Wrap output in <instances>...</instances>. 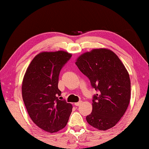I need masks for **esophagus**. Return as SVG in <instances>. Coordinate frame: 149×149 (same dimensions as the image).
<instances>
[{
	"label": "esophagus",
	"instance_id": "34e87169",
	"mask_svg": "<svg viewBox=\"0 0 149 149\" xmlns=\"http://www.w3.org/2000/svg\"><path fill=\"white\" fill-rule=\"evenodd\" d=\"M81 103H82V101H79V102H78L75 103L74 105H76V106H79V105H80L81 104Z\"/></svg>",
	"mask_w": 149,
	"mask_h": 149
}]
</instances>
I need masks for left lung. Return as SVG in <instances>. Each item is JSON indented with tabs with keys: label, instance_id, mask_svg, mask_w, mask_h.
Here are the masks:
<instances>
[{
	"label": "left lung",
	"instance_id": "1",
	"mask_svg": "<svg viewBox=\"0 0 149 149\" xmlns=\"http://www.w3.org/2000/svg\"><path fill=\"white\" fill-rule=\"evenodd\" d=\"M98 91L93 100V111L87 123L100 130L115 126L125 113L131 95L128 71L118 56L106 48L93 49L81 55L75 62Z\"/></svg>",
	"mask_w": 149,
	"mask_h": 149
}]
</instances>
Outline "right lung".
<instances>
[{"label":"right lung","mask_w":149,"mask_h":149,"mask_svg":"<svg viewBox=\"0 0 149 149\" xmlns=\"http://www.w3.org/2000/svg\"><path fill=\"white\" fill-rule=\"evenodd\" d=\"M72 55L61 50L43 51L32 59L23 77L22 96L30 117L49 133L63 129L72 111L71 104L58 99V88L61 70Z\"/></svg>","instance_id":"right-lung-1"}]
</instances>
